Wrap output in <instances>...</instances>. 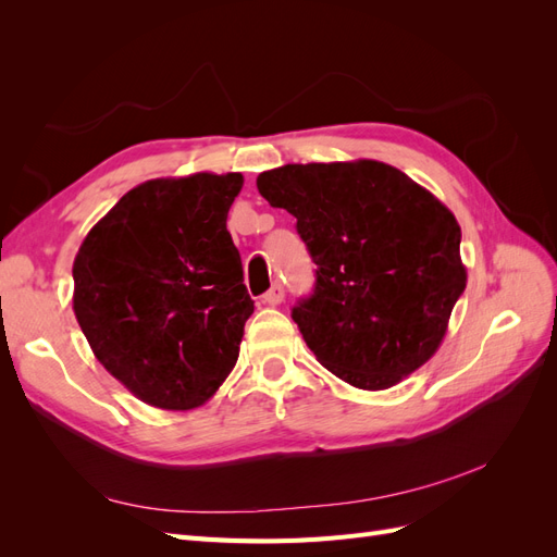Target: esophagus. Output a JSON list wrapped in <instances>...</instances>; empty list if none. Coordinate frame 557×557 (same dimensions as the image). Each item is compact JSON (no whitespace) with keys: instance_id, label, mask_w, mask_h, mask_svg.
Wrapping results in <instances>:
<instances>
[{"instance_id":"esophagus-1","label":"esophagus","mask_w":557,"mask_h":557,"mask_svg":"<svg viewBox=\"0 0 557 557\" xmlns=\"http://www.w3.org/2000/svg\"><path fill=\"white\" fill-rule=\"evenodd\" d=\"M283 297H285V290H283V285H281L278 281H274V283H272V288H269V290L262 295L264 305H269V307H276V305H281Z\"/></svg>"}]
</instances>
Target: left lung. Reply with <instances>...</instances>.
Instances as JSON below:
<instances>
[{
	"instance_id": "8db88e82",
	"label": "left lung",
	"mask_w": 557,
	"mask_h": 557,
	"mask_svg": "<svg viewBox=\"0 0 557 557\" xmlns=\"http://www.w3.org/2000/svg\"><path fill=\"white\" fill-rule=\"evenodd\" d=\"M258 190L297 218L315 262L293 320L320 364L385 391L434 356L467 285L460 225L440 199L376 160L285 164Z\"/></svg>"
}]
</instances>
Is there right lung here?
Returning <instances> with one entry per match:
<instances>
[{
  "label": "right lung",
  "mask_w": 557,
  "mask_h": 557,
  "mask_svg": "<svg viewBox=\"0 0 557 557\" xmlns=\"http://www.w3.org/2000/svg\"><path fill=\"white\" fill-rule=\"evenodd\" d=\"M242 174L132 188L83 239L74 313L107 372L150 407H201L239 358L252 299L227 211Z\"/></svg>",
  "instance_id": "obj_1"
}]
</instances>
